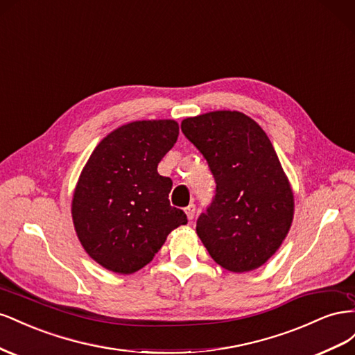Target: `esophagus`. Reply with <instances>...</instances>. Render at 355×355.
Listing matches in <instances>:
<instances>
[{
	"instance_id": "obj_1",
	"label": "esophagus",
	"mask_w": 355,
	"mask_h": 355,
	"mask_svg": "<svg viewBox=\"0 0 355 355\" xmlns=\"http://www.w3.org/2000/svg\"><path fill=\"white\" fill-rule=\"evenodd\" d=\"M195 211H196L195 204H190L187 208H184V212H186V216H187V218H189V220H193V217H195Z\"/></svg>"
}]
</instances>
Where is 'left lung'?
I'll list each match as a JSON object with an SVG mask.
<instances>
[{
	"label": "left lung",
	"instance_id": "8db88e82",
	"mask_svg": "<svg viewBox=\"0 0 355 355\" xmlns=\"http://www.w3.org/2000/svg\"><path fill=\"white\" fill-rule=\"evenodd\" d=\"M181 130L204 155L217 184L214 200L196 223L202 244L230 272L265 265L295 216V195L266 132L230 110L187 117Z\"/></svg>",
	"mask_w": 355,
	"mask_h": 355
}]
</instances>
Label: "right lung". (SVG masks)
<instances>
[{"label":"right lung","mask_w":355,"mask_h":355,"mask_svg":"<svg viewBox=\"0 0 355 355\" xmlns=\"http://www.w3.org/2000/svg\"><path fill=\"white\" fill-rule=\"evenodd\" d=\"M175 120H137L110 132L87 159L74 189L77 238L98 265L129 275L153 260L187 217L171 207L172 181L157 165L174 147Z\"/></svg>","instance_id":"obj_1"}]
</instances>
